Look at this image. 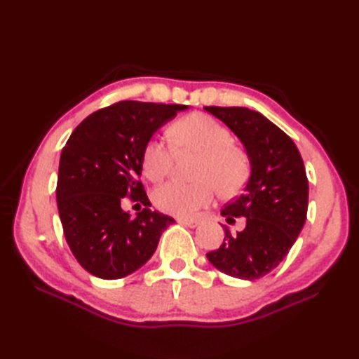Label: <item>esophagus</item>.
I'll return each mask as SVG.
<instances>
[{
	"instance_id": "34e87169",
	"label": "esophagus",
	"mask_w": 359,
	"mask_h": 359,
	"mask_svg": "<svg viewBox=\"0 0 359 359\" xmlns=\"http://www.w3.org/2000/svg\"><path fill=\"white\" fill-rule=\"evenodd\" d=\"M177 222L182 224V225H185V226H189V228H194V226L199 225V220H197V219H184V217H180V219H177Z\"/></svg>"
}]
</instances>
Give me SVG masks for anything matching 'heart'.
Returning <instances> with one entry per match:
<instances>
[{
	"label": "heart",
	"instance_id": "1",
	"mask_svg": "<svg viewBox=\"0 0 359 359\" xmlns=\"http://www.w3.org/2000/svg\"><path fill=\"white\" fill-rule=\"evenodd\" d=\"M170 142L149 139L142 151L143 174L152 182L163 180L171 172L175 154L196 152L193 184L170 180L152 193L157 210L166 215L191 217L208 207L216 191L233 197L242 191L251 174L250 157L233 143L230 129L220 121L202 112H193L174 121L170 128Z\"/></svg>",
	"mask_w": 359,
	"mask_h": 359
}]
</instances>
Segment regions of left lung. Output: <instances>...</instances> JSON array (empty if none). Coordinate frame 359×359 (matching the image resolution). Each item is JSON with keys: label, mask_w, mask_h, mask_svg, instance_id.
Masks as SVG:
<instances>
[{"label": "left lung", "mask_w": 359, "mask_h": 359, "mask_svg": "<svg viewBox=\"0 0 359 359\" xmlns=\"http://www.w3.org/2000/svg\"><path fill=\"white\" fill-rule=\"evenodd\" d=\"M239 137L251 163L243 193L225 205L226 222L247 217L241 233L207 253L208 261L233 278L255 280L282 262L307 217L309 180L296 144L262 114L236 106H205Z\"/></svg>", "instance_id": "1"}]
</instances>
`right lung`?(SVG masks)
<instances>
[{
	"label": "right lung",
	"mask_w": 359,
	"mask_h": 359,
	"mask_svg": "<svg viewBox=\"0 0 359 359\" xmlns=\"http://www.w3.org/2000/svg\"><path fill=\"white\" fill-rule=\"evenodd\" d=\"M185 104L117 102L90 114L62 151L57 205L67 245L88 273L120 279L154 255L174 219L149 210L142 151L151 135ZM125 198L145 208L135 219L121 210Z\"/></svg>",
	"instance_id": "right-lung-1"
}]
</instances>
